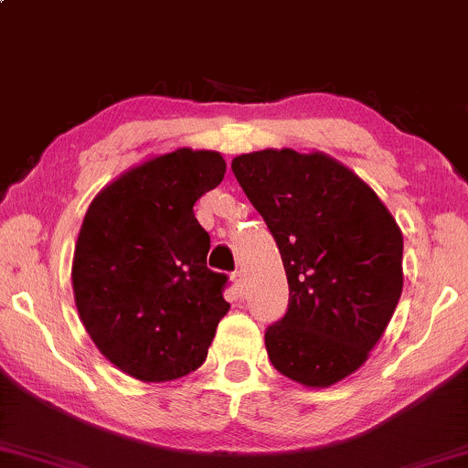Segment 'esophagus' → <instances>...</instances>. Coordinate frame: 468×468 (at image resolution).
Here are the masks:
<instances>
[{
	"label": "esophagus",
	"mask_w": 468,
	"mask_h": 468,
	"mask_svg": "<svg viewBox=\"0 0 468 468\" xmlns=\"http://www.w3.org/2000/svg\"><path fill=\"white\" fill-rule=\"evenodd\" d=\"M233 282L238 283L239 288H244V283H246V272H244V271H235V272H233Z\"/></svg>",
	"instance_id": "esophagus-1"
}]
</instances>
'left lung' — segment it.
I'll return each mask as SVG.
<instances>
[{
	"label": "left lung",
	"mask_w": 468,
	"mask_h": 468,
	"mask_svg": "<svg viewBox=\"0 0 468 468\" xmlns=\"http://www.w3.org/2000/svg\"><path fill=\"white\" fill-rule=\"evenodd\" d=\"M230 166L288 277V313L266 330L268 358L303 388H330L367 361L399 305L400 227L367 182L324 152L260 149Z\"/></svg>",
	"instance_id": "left-lung-1"
}]
</instances>
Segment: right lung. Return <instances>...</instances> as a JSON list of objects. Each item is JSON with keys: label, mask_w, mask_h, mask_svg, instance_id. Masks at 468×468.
Returning a JSON list of instances; mask_svg holds the SVG:
<instances>
[{"label": "right lung", "mask_w": 468, "mask_h": 468, "mask_svg": "<svg viewBox=\"0 0 468 468\" xmlns=\"http://www.w3.org/2000/svg\"><path fill=\"white\" fill-rule=\"evenodd\" d=\"M227 174L219 152L149 155L94 196L72 257L80 324L99 352L143 383L197 369L229 313L227 275L207 268L211 238L193 216Z\"/></svg>", "instance_id": "right-lung-1"}]
</instances>
